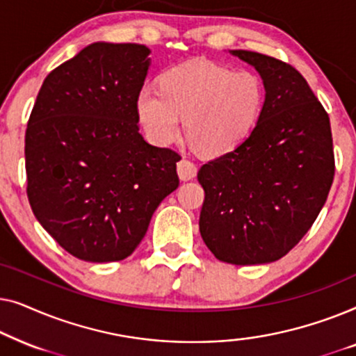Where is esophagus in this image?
Instances as JSON below:
<instances>
[{"label": "esophagus", "instance_id": "obj_1", "mask_svg": "<svg viewBox=\"0 0 356 356\" xmlns=\"http://www.w3.org/2000/svg\"><path fill=\"white\" fill-rule=\"evenodd\" d=\"M177 170H178L179 178L184 179V181H186V179H193L197 173L196 163L191 162V160H188V159L179 160L178 165H177Z\"/></svg>", "mask_w": 356, "mask_h": 356}]
</instances>
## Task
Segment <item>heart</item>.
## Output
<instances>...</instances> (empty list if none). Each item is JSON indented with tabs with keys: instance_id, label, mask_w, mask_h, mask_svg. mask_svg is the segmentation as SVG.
<instances>
[{
	"instance_id": "heart-1",
	"label": "heart",
	"mask_w": 356,
	"mask_h": 356,
	"mask_svg": "<svg viewBox=\"0 0 356 356\" xmlns=\"http://www.w3.org/2000/svg\"><path fill=\"white\" fill-rule=\"evenodd\" d=\"M264 89L250 71H233L213 63H188L162 76L160 87L145 84L138 95V113L150 139L170 144L186 136L207 155L235 149L259 118Z\"/></svg>"
}]
</instances>
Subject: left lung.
Here are the masks:
<instances>
[{
	"instance_id": "obj_1",
	"label": "left lung",
	"mask_w": 356,
	"mask_h": 356,
	"mask_svg": "<svg viewBox=\"0 0 356 356\" xmlns=\"http://www.w3.org/2000/svg\"><path fill=\"white\" fill-rule=\"evenodd\" d=\"M256 67L266 100L251 134L197 173L199 230L218 261L266 264L298 245L329 196L335 160L327 111L293 66L233 50Z\"/></svg>"
}]
</instances>
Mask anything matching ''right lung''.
Masks as SVG:
<instances>
[{
  "mask_svg": "<svg viewBox=\"0 0 356 356\" xmlns=\"http://www.w3.org/2000/svg\"><path fill=\"white\" fill-rule=\"evenodd\" d=\"M147 47L97 42L45 77L26 129L27 197L63 250L89 262L138 248L178 188L181 155L139 133Z\"/></svg>",
  "mask_w": 356,
  "mask_h": 356,
  "instance_id": "add662e5",
  "label": "right lung"
}]
</instances>
